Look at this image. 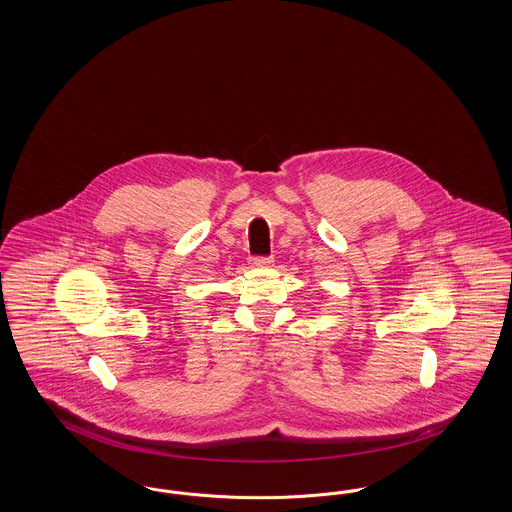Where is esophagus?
Returning <instances> with one entry per match:
<instances>
[{
	"label": "esophagus",
	"instance_id": "esophagus-1",
	"mask_svg": "<svg viewBox=\"0 0 512 512\" xmlns=\"http://www.w3.org/2000/svg\"><path fill=\"white\" fill-rule=\"evenodd\" d=\"M253 267H270L272 265V257L270 255H257L251 259Z\"/></svg>",
	"mask_w": 512,
	"mask_h": 512
}]
</instances>
